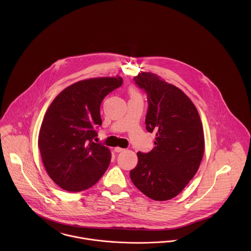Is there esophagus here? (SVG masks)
Returning a JSON list of instances; mask_svg holds the SVG:
<instances>
[{
	"label": "esophagus",
	"instance_id": "34e87169",
	"mask_svg": "<svg viewBox=\"0 0 251 251\" xmlns=\"http://www.w3.org/2000/svg\"><path fill=\"white\" fill-rule=\"evenodd\" d=\"M114 151H115L116 152H121V151H125V149H123V148H120V147H116V148L114 149Z\"/></svg>",
	"mask_w": 251,
	"mask_h": 251
}]
</instances>
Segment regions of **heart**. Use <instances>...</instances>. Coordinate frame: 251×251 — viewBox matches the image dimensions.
<instances>
[{"label":"heart","mask_w":251,"mask_h":251,"mask_svg":"<svg viewBox=\"0 0 251 251\" xmlns=\"http://www.w3.org/2000/svg\"><path fill=\"white\" fill-rule=\"evenodd\" d=\"M129 96H130V98H131V99L140 98V96H139L138 92H137L135 89H133V88H131V89L129 90Z\"/></svg>","instance_id":"1"}]
</instances>
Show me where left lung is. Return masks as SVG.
<instances>
[{"instance_id":"left-lung-1","label":"left lung","mask_w":251,"mask_h":251,"mask_svg":"<svg viewBox=\"0 0 251 251\" xmlns=\"http://www.w3.org/2000/svg\"><path fill=\"white\" fill-rule=\"evenodd\" d=\"M147 94L146 129L156 133L154 148L137 152V166L130 171L133 184L149 198H174L196 174L204 154L200 116L179 88L143 72L133 78Z\"/></svg>"}]
</instances>
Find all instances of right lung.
<instances>
[{"label": "right lung", "mask_w": 251, "mask_h": 251, "mask_svg": "<svg viewBox=\"0 0 251 251\" xmlns=\"http://www.w3.org/2000/svg\"><path fill=\"white\" fill-rule=\"evenodd\" d=\"M122 84L119 76L79 81L61 92L47 109L38 148L49 177L63 189H88L105 173L110 151L93 140L102 124L103 99Z\"/></svg>", "instance_id": "obj_1"}]
</instances>
